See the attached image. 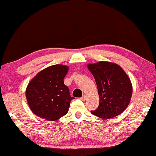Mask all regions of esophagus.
Masks as SVG:
<instances>
[{
    "label": "esophagus",
    "mask_w": 156,
    "mask_h": 156,
    "mask_svg": "<svg viewBox=\"0 0 156 156\" xmlns=\"http://www.w3.org/2000/svg\"><path fill=\"white\" fill-rule=\"evenodd\" d=\"M80 100H86V96H85V95H83L82 97L80 98Z\"/></svg>",
    "instance_id": "1"
}]
</instances>
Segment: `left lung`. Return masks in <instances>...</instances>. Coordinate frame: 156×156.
<instances>
[{"label": "left lung", "mask_w": 156, "mask_h": 156, "mask_svg": "<svg viewBox=\"0 0 156 156\" xmlns=\"http://www.w3.org/2000/svg\"><path fill=\"white\" fill-rule=\"evenodd\" d=\"M87 68L95 78L100 97L99 106L91 113L108 119L123 112L132 95V85L124 70L106 61L88 64Z\"/></svg>", "instance_id": "left-lung-1"}]
</instances>
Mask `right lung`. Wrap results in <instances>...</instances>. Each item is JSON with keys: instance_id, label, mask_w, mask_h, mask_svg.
I'll return each instance as SVG.
<instances>
[{"instance_id": "add662e5", "label": "right lung", "mask_w": 156, "mask_h": 156, "mask_svg": "<svg viewBox=\"0 0 156 156\" xmlns=\"http://www.w3.org/2000/svg\"><path fill=\"white\" fill-rule=\"evenodd\" d=\"M68 70L66 66H51L37 73L28 84L27 103L37 117L55 121L68 112L71 101L74 99L63 83Z\"/></svg>"}]
</instances>
